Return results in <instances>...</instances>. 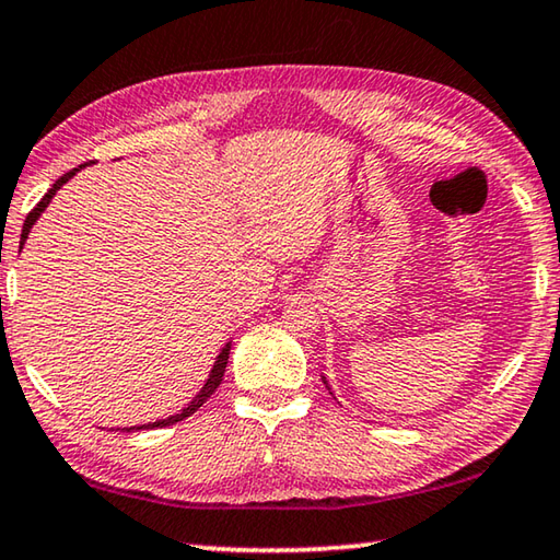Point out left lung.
<instances>
[{"label":"left lung","mask_w":560,"mask_h":560,"mask_svg":"<svg viewBox=\"0 0 560 560\" xmlns=\"http://www.w3.org/2000/svg\"><path fill=\"white\" fill-rule=\"evenodd\" d=\"M324 383H326V377H324ZM326 387H328V383H326ZM328 393H330V387H328ZM330 395H334V393H330Z\"/></svg>","instance_id":"obj_1"}]
</instances>
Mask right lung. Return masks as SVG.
<instances>
[{
  "label": "right lung",
  "instance_id": "obj_1",
  "mask_svg": "<svg viewBox=\"0 0 560 560\" xmlns=\"http://www.w3.org/2000/svg\"><path fill=\"white\" fill-rule=\"evenodd\" d=\"M81 167H86V165H79V167H73L71 173H66L63 177L56 179V183L51 185L49 192H46V195L42 197V202L34 207V210L30 212V217H26V222H24V230H22V246H24V242H26V236H30V230H32V226H34V222L39 220V214L46 210V207H49L51 197L56 195V189H61V187H63V183H69V179H71L75 173H79ZM22 246H19V249H22ZM230 348H232V343H226V346L222 348V353L217 355L214 365H212V371H210V377H207V383L202 385V390L192 397V402H189L183 412H177V415H170L167 420H158V422H150V424H140V428H122V432H132V430H153V428H167V424H175V422L185 420V417H189V415H192V412L200 410V407L207 402V397H210V395L217 390V387H220V383H222V377H224V368H226V360H230Z\"/></svg>",
  "mask_w": 560,
  "mask_h": 560
}]
</instances>
